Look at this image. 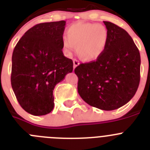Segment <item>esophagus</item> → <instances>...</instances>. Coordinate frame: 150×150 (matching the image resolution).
<instances>
[{"instance_id":"1","label":"esophagus","mask_w":150,"mask_h":150,"mask_svg":"<svg viewBox=\"0 0 150 150\" xmlns=\"http://www.w3.org/2000/svg\"><path fill=\"white\" fill-rule=\"evenodd\" d=\"M73 62H74V69L75 68V67H77V66L79 64V61L76 60V59H74V60H73Z\"/></svg>"}]
</instances>
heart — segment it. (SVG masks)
I'll use <instances>...</instances> for the list:
<instances>
[{
  "label": "heart",
  "instance_id": "heart-1",
  "mask_svg": "<svg viewBox=\"0 0 150 150\" xmlns=\"http://www.w3.org/2000/svg\"><path fill=\"white\" fill-rule=\"evenodd\" d=\"M108 42L107 29L100 24L76 22L67 30V38L62 39V49L71 56L77 48V54L84 61L98 59L105 50Z\"/></svg>",
  "mask_w": 150,
  "mask_h": 150
}]
</instances>
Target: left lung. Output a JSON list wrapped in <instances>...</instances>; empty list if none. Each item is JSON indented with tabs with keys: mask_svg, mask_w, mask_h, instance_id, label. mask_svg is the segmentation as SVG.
Wrapping results in <instances>:
<instances>
[{
	"mask_svg": "<svg viewBox=\"0 0 150 150\" xmlns=\"http://www.w3.org/2000/svg\"><path fill=\"white\" fill-rule=\"evenodd\" d=\"M108 31L107 47L96 61L80 64L74 72L78 76V93L90 106L113 110L127 104L140 83V55L126 30L104 22Z\"/></svg>",
	"mask_w": 150,
	"mask_h": 150,
	"instance_id": "left-lung-1",
	"label": "left lung"
}]
</instances>
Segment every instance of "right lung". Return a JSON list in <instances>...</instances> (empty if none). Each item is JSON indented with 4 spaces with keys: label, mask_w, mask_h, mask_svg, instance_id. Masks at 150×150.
<instances>
[{
    "label": "right lung",
    "mask_w": 150,
    "mask_h": 150,
    "mask_svg": "<svg viewBox=\"0 0 150 150\" xmlns=\"http://www.w3.org/2000/svg\"><path fill=\"white\" fill-rule=\"evenodd\" d=\"M65 24L59 21L36 25L13 50L12 88L21 107L34 116L53 110L54 88L73 71V61L62 52Z\"/></svg>",
    "instance_id": "1"
}]
</instances>
